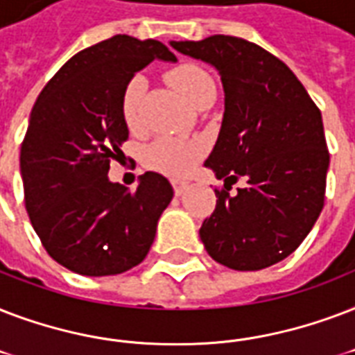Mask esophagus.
<instances>
[{
	"mask_svg": "<svg viewBox=\"0 0 355 355\" xmlns=\"http://www.w3.org/2000/svg\"><path fill=\"white\" fill-rule=\"evenodd\" d=\"M172 185H174L175 196H181V194H183V192H185L187 189L191 187V183H189V181H185V180H174V181H172Z\"/></svg>",
	"mask_w": 355,
	"mask_h": 355,
	"instance_id": "obj_1",
	"label": "esophagus"
}]
</instances>
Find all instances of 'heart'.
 <instances>
[{
    "instance_id": "obj_1",
    "label": "heart",
    "mask_w": 355,
    "mask_h": 355,
    "mask_svg": "<svg viewBox=\"0 0 355 355\" xmlns=\"http://www.w3.org/2000/svg\"><path fill=\"white\" fill-rule=\"evenodd\" d=\"M170 81L180 94L191 105H198L207 96L216 94V85L213 76L202 66L185 62L170 72ZM148 81L142 73L129 79L122 94V116L129 128H139L142 122V100L146 94ZM205 146L198 139H175V137H159L148 146L144 159L148 166L161 170L170 175H183L191 172L202 159Z\"/></svg>"
}]
</instances>
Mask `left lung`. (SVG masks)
I'll return each instance as SVG.
<instances>
[{
	"instance_id": "8db88e82",
	"label": "left lung",
	"mask_w": 355,
	"mask_h": 355,
	"mask_svg": "<svg viewBox=\"0 0 355 355\" xmlns=\"http://www.w3.org/2000/svg\"><path fill=\"white\" fill-rule=\"evenodd\" d=\"M215 68L224 116L205 166L224 180L200 227L207 254L233 270H261L295 252L324 205L329 153L322 114L289 66L244 38L170 42ZM243 175L249 185L227 192Z\"/></svg>"
}]
</instances>
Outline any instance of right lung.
Here are the masks:
<instances>
[{"instance_id":"right-lung-1","label":"right lung","mask_w":355,"mask_h":355,"mask_svg":"<svg viewBox=\"0 0 355 355\" xmlns=\"http://www.w3.org/2000/svg\"><path fill=\"white\" fill-rule=\"evenodd\" d=\"M155 59L178 60L159 40L116 35L73 55L33 105L20 152L26 209L46 252L68 270L114 276L142 263L172 202L157 172L140 175L135 191L107 175L129 135L123 89Z\"/></svg>"}]
</instances>
